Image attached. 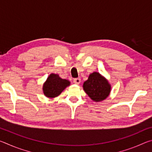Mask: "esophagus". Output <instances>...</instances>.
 <instances>
[{"label": "esophagus", "instance_id": "esophagus-1", "mask_svg": "<svg viewBox=\"0 0 152 152\" xmlns=\"http://www.w3.org/2000/svg\"><path fill=\"white\" fill-rule=\"evenodd\" d=\"M80 82H81V79L80 78H77L74 79V82L76 84H79L80 83Z\"/></svg>", "mask_w": 152, "mask_h": 152}]
</instances>
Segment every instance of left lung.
Returning a JSON list of instances; mask_svg holds the SVG:
<instances>
[{"mask_svg":"<svg viewBox=\"0 0 152 152\" xmlns=\"http://www.w3.org/2000/svg\"><path fill=\"white\" fill-rule=\"evenodd\" d=\"M83 88L92 101L100 102L109 96L111 87L104 77L94 72L90 74L88 80L84 82Z\"/></svg>","mask_w":152,"mask_h":152,"instance_id":"1","label":"left lung"}]
</instances>
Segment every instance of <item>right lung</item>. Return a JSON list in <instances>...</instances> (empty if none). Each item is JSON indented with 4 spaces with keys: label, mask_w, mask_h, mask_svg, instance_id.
Returning <instances> with one entry per match:
<instances>
[{
    "label": "right lung",
    "mask_w": 152,
    "mask_h": 152,
    "mask_svg": "<svg viewBox=\"0 0 152 152\" xmlns=\"http://www.w3.org/2000/svg\"><path fill=\"white\" fill-rule=\"evenodd\" d=\"M70 82L62 79L58 74H51L43 86V94L48 98H54L60 95L67 86H70Z\"/></svg>",
    "instance_id": "right-lung-1"
}]
</instances>
